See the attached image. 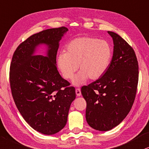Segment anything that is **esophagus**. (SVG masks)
Here are the masks:
<instances>
[{
    "instance_id": "esophagus-1",
    "label": "esophagus",
    "mask_w": 149,
    "mask_h": 149,
    "mask_svg": "<svg viewBox=\"0 0 149 149\" xmlns=\"http://www.w3.org/2000/svg\"><path fill=\"white\" fill-rule=\"evenodd\" d=\"M76 93L77 96H80V95H81V90H80V88H76Z\"/></svg>"
}]
</instances>
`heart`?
<instances>
[{"instance_id":"heart-1","label":"heart","mask_w":149,"mask_h":149,"mask_svg":"<svg viewBox=\"0 0 149 149\" xmlns=\"http://www.w3.org/2000/svg\"><path fill=\"white\" fill-rule=\"evenodd\" d=\"M113 57V48L108 41L94 37L73 39L66 47V53L57 58L58 68L67 80H72L78 70L73 84L80 85L88 78L97 80L108 69Z\"/></svg>"}]
</instances>
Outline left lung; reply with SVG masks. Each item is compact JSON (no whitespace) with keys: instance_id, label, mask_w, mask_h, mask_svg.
I'll list each match as a JSON object with an SVG mask.
<instances>
[{"instance_id":"obj_1","label":"left lung","mask_w":149,"mask_h":149,"mask_svg":"<svg viewBox=\"0 0 149 149\" xmlns=\"http://www.w3.org/2000/svg\"><path fill=\"white\" fill-rule=\"evenodd\" d=\"M113 55L102 76L81 88L86 102V120L93 129L107 131L118 126L131 111L139 79L138 62L133 49L117 33Z\"/></svg>"}]
</instances>
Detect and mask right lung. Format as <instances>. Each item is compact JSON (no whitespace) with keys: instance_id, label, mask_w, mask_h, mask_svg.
<instances>
[{"instance_id":"1","label":"right lung","mask_w":149,"mask_h":149,"mask_svg":"<svg viewBox=\"0 0 149 149\" xmlns=\"http://www.w3.org/2000/svg\"><path fill=\"white\" fill-rule=\"evenodd\" d=\"M65 27L43 30L20 43L13 54L9 82L18 111L29 125L45 135L59 132L67 124L76 90L56 67L59 41ZM40 44L48 45V57L35 55Z\"/></svg>"}]
</instances>
